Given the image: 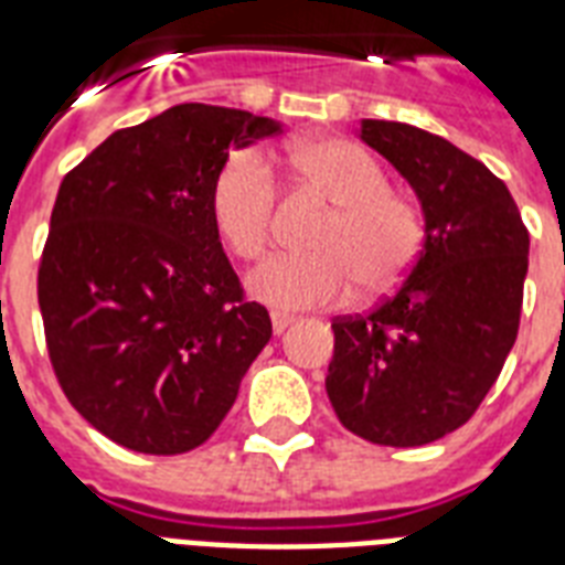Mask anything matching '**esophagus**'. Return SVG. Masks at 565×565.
<instances>
[{
	"label": "esophagus",
	"instance_id": "obj_1",
	"mask_svg": "<svg viewBox=\"0 0 565 565\" xmlns=\"http://www.w3.org/2000/svg\"><path fill=\"white\" fill-rule=\"evenodd\" d=\"M292 322H296V319H292L290 313H273V331H275V334H284V331H287Z\"/></svg>",
	"mask_w": 565,
	"mask_h": 565
}]
</instances>
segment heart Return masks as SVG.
Listing matches in <instances>:
<instances>
[{"label": "heart", "instance_id": "b5f03b06", "mask_svg": "<svg viewBox=\"0 0 565 565\" xmlns=\"http://www.w3.org/2000/svg\"><path fill=\"white\" fill-rule=\"evenodd\" d=\"M301 184L326 195L334 213L317 231L308 255H275L248 275L252 296L273 308L340 305L361 284L366 296L393 290L422 248V216L390 190L384 167L343 137L301 140L290 149ZM216 231L243 260L266 248L278 213V181L257 149L222 163L211 188Z\"/></svg>", "mask_w": 565, "mask_h": 565}]
</instances>
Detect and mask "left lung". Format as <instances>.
<instances>
[{
	"instance_id": "1",
	"label": "left lung",
	"mask_w": 565,
	"mask_h": 565,
	"mask_svg": "<svg viewBox=\"0 0 565 565\" xmlns=\"http://www.w3.org/2000/svg\"><path fill=\"white\" fill-rule=\"evenodd\" d=\"M358 137L411 184L425 239L390 299L331 322L326 390L358 437L425 446L478 411L508 361L531 239L504 181L455 143L386 119H361Z\"/></svg>"
}]
</instances>
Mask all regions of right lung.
<instances>
[{
  "mask_svg": "<svg viewBox=\"0 0 565 565\" xmlns=\"http://www.w3.org/2000/svg\"><path fill=\"white\" fill-rule=\"evenodd\" d=\"M281 122L175 105L96 146L57 190L38 275L46 345L66 398L140 455H184L220 428L273 337L211 213L231 152Z\"/></svg>",
  "mask_w": 565,
  "mask_h": 565,
  "instance_id": "obj_1",
  "label": "right lung"
}]
</instances>
